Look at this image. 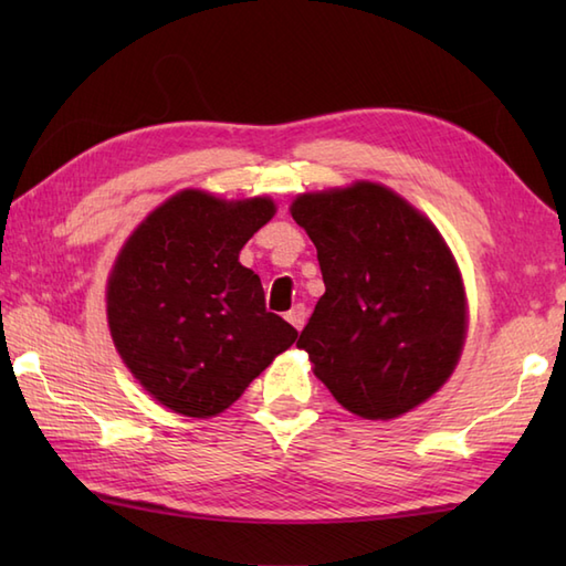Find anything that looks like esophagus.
I'll return each mask as SVG.
<instances>
[{
    "instance_id": "obj_1",
    "label": "esophagus",
    "mask_w": 566,
    "mask_h": 566,
    "mask_svg": "<svg viewBox=\"0 0 566 566\" xmlns=\"http://www.w3.org/2000/svg\"><path fill=\"white\" fill-rule=\"evenodd\" d=\"M306 316H308L306 306H304V304H296V306L290 311V314H286V321H290L296 331H302L304 323H306Z\"/></svg>"
}]
</instances>
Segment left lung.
<instances>
[{
  "label": "left lung",
  "instance_id": "obj_1",
  "mask_svg": "<svg viewBox=\"0 0 566 566\" xmlns=\"http://www.w3.org/2000/svg\"><path fill=\"white\" fill-rule=\"evenodd\" d=\"M292 216L314 240L326 284L296 340L314 375L369 420L430 399L467 328L462 276L436 226L371 182L302 195Z\"/></svg>",
  "mask_w": 566,
  "mask_h": 566
}]
</instances>
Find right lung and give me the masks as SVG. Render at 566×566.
Returning a JSON list of instances; mask_svg holds the SVG:
<instances>
[{"label": "right lung", "mask_w": 566, "mask_h": 566, "mask_svg": "<svg viewBox=\"0 0 566 566\" xmlns=\"http://www.w3.org/2000/svg\"><path fill=\"white\" fill-rule=\"evenodd\" d=\"M272 216L264 197L179 191L136 228L114 264L106 314L116 350L175 413H221L296 340V328L264 308L260 276L238 262Z\"/></svg>", "instance_id": "add662e5"}]
</instances>
